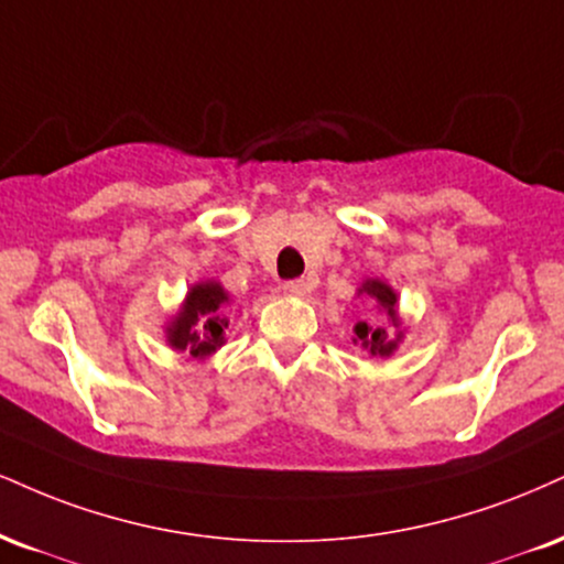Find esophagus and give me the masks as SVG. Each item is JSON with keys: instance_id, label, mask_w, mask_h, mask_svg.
Instances as JSON below:
<instances>
[{"instance_id": "1", "label": "esophagus", "mask_w": 564, "mask_h": 564, "mask_svg": "<svg viewBox=\"0 0 564 564\" xmlns=\"http://www.w3.org/2000/svg\"><path fill=\"white\" fill-rule=\"evenodd\" d=\"M310 289H312L310 281H304V278H296V281L283 283V291H286L289 296H307Z\"/></svg>"}]
</instances>
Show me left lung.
Returning <instances> with one entry per match:
<instances>
[{
    "mask_svg": "<svg viewBox=\"0 0 564 564\" xmlns=\"http://www.w3.org/2000/svg\"><path fill=\"white\" fill-rule=\"evenodd\" d=\"M359 291H365V294H370L372 300L381 304L386 315H389V321L397 325V294H393L383 281H365ZM355 334L359 341H362V347H368L370 355H378V357H389L391 351L397 349L399 336H402L399 334L397 338H389L386 328H378V325H368V323H357Z\"/></svg>",
    "mask_w": 564,
    "mask_h": 564,
    "instance_id": "obj_1",
    "label": "left lung"
}]
</instances>
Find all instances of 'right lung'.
<instances>
[{"instance_id": "right-lung-1", "label": "right lung", "mask_w": 564, "mask_h": 564, "mask_svg": "<svg viewBox=\"0 0 564 564\" xmlns=\"http://www.w3.org/2000/svg\"><path fill=\"white\" fill-rule=\"evenodd\" d=\"M228 294L220 283H199L188 291L181 315L167 328V341L175 349H188L194 357L213 355L226 341Z\"/></svg>"}]
</instances>
